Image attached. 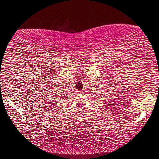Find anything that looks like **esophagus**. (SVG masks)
<instances>
[{
  "label": "esophagus",
  "mask_w": 159,
  "mask_h": 159,
  "mask_svg": "<svg viewBox=\"0 0 159 159\" xmlns=\"http://www.w3.org/2000/svg\"><path fill=\"white\" fill-rule=\"evenodd\" d=\"M77 92H78V93H79V94L83 93V91H82V90H78Z\"/></svg>",
  "instance_id": "esophagus-1"
}]
</instances>
